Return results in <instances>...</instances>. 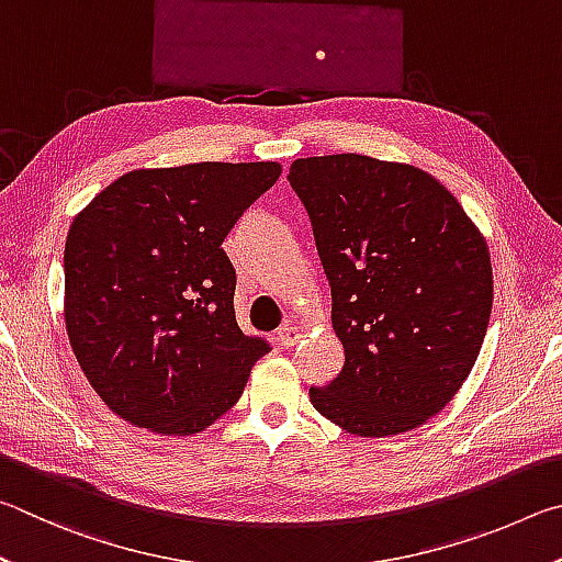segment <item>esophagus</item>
<instances>
[{
    "label": "esophagus",
    "mask_w": 562,
    "mask_h": 562,
    "mask_svg": "<svg viewBox=\"0 0 562 562\" xmlns=\"http://www.w3.org/2000/svg\"><path fill=\"white\" fill-rule=\"evenodd\" d=\"M301 338H303V330L299 326H293V323H283L279 333H276V340H279V346L283 348H293Z\"/></svg>",
    "instance_id": "34e87169"
}]
</instances>
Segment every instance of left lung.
<instances>
[{"label":"left lung","mask_w":562,"mask_h":562,"mask_svg":"<svg viewBox=\"0 0 562 562\" xmlns=\"http://www.w3.org/2000/svg\"><path fill=\"white\" fill-rule=\"evenodd\" d=\"M289 182L311 216L346 350L340 375L311 387L313 407L358 437L425 425L457 395L486 336V239L457 196L415 165L301 157Z\"/></svg>","instance_id":"obj_1"}]
</instances>
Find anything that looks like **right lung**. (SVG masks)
Masks as SVG:
<instances>
[{"instance_id":"right-lung-1","label":"right lung","mask_w":562,"mask_h":562,"mask_svg":"<svg viewBox=\"0 0 562 562\" xmlns=\"http://www.w3.org/2000/svg\"><path fill=\"white\" fill-rule=\"evenodd\" d=\"M279 175V162L133 170L76 214L64 251L66 330L121 419L190 437L241 397L271 348L236 326V271L222 241Z\"/></svg>"}]
</instances>
